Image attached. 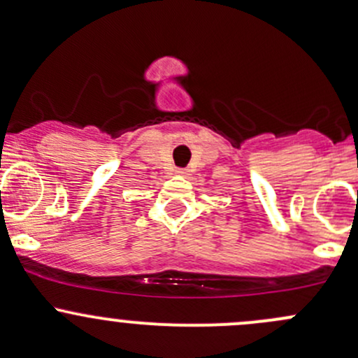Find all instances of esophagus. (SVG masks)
Instances as JSON below:
<instances>
[{
    "instance_id": "obj_1",
    "label": "esophagus",
    "mask_w": 358,
    "mask_h": 358,
    "mask_svg": "<svg viewBox=\"0 0 358 358\" xmlns=\"http://www.w3.org/2000/svg\"><path fill=\"white\" fill-rule=\"evenodd\" d=\"M176 175L187 176V175H189V171H187V169H176Z\"/></svg>"
}]
</instances>
